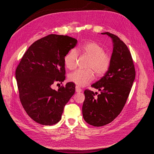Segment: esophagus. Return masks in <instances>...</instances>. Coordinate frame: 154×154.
<instances>
[{"label":"esophagus","mask_w":154,"mask_h":154,"mask_svg":"<svg viewBox=\"0 0 154 154\" xmlns=\"http://www.w3.org/2000/svg\"><path fill=\"white\" fill-rule=\"evenodd\" d=\"M75 91L77 93H81V92H82V89L80 88H79V86H76V87H75Z\"/></svg>","instance_id":"34e87169"}]
</instances>
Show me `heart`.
I'll return each mask as SVG.
<instances>
[{
	"label": "heart",
	"instance_id": "b5f03b06",
	"mask_svg": "<svg viewBox=\"0 0 154 154\" xmlns=\"http://www.w3.org/2000/svg\"><path fill=\"white\" fill-rule=\"evenodd\" d=\"M76 51L89 58L86 67L87 70H77L71 73L68 79L78 86H84L91 82L94 78V72L97 76L103 75L109 70L111 65L110 56L105 52L104 48L98 42L89 41L79 45ZM77 54L75 51L70 50L65 56L64 63L66 67L73 70L77 66ZM93 70L92 71V70Z\"/></svg>",
	"mask_w": 154,
	"mask_h": 154
}]
</instances>
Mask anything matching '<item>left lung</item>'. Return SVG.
<instances>
[{
  "mask_svg": "<svg viewBox=\"0 0 154 154\" xmlns=\"http://www.w3.org/2000/svg\"><path fill=\"white\" fill-rule=\"evenodd\" d=\"M109 36L113 42V53L109 70L91 86L100 94L84 91L82 115L87 123L100 127L110 123L120 114L126 103L135 79V69L131 54L127 45L117 35Z\"/></svg>",
  "mask_w": 154,
  "mask_h": 154,
  "instance_id": "left-lung-1",
  "label": "left lung"
}]
</instances>
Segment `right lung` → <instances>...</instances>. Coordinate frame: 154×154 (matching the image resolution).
I'll list each match as a JSON object with an SVG mask.
<instances>
[{
  "label": "right lung",
  "instance_id": "1",
  "mask_svg": "<svg viewBox=\"0 0 154 154\" xmlns=\"http://www.w3.org/2000/svg\"><path fill=\"white\" fill-rule=\"evenodd\" d=\"M77 40L50 34L33 42L23 56L16 70L20 99L34 121L45 126L58 122L65 105L75 91L73 82L58 91L55 82L65 79L64 58L75 47Z\"/></svg>",
  "mask_w": 154,
  "mask_h": 154
}]
</instances>
